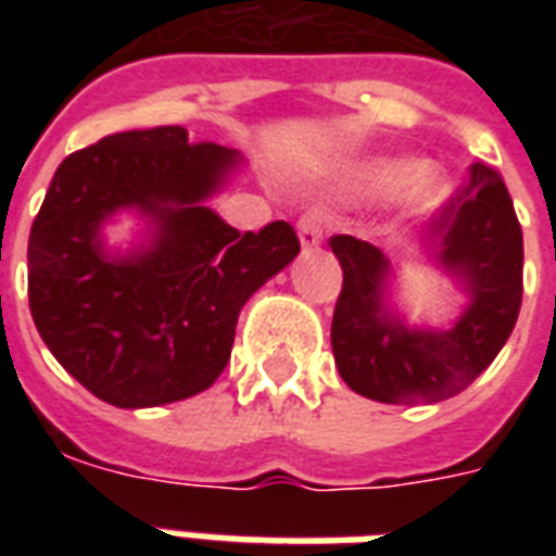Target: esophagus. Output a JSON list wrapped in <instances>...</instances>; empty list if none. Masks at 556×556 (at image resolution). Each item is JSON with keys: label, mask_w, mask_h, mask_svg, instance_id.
<instances>
[{"label": "esophagus", "mask_w": 556, "mask_h": 556, "mask_svg": "<svg viewBox=\"0 0 556 556\" xmlns=\"http://www.w3.org/2000/svg\"><path fill=\"white\" fill-rule=\"evenodd\" d=\"M296 230H300V242L303 248H317L323 242V213L320 210H305L300 222H296Z\"/></svg>", "instance_id": "1"}]
</instances>
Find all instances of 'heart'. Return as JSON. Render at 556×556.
<instances>
[{
	"label": "heart",
	"mask_w": 556,
	"mask_h": 556,
	"mask_svg": "<svg viewBox=\"0 0 556 556\" xmlns=\"http://www.w3.org/2000/svg\"><path fill=\"white\" fill-rule=\"evenodd\" d=\"M409 169L401 167V164H389V167L375 169V181L378 185H395L397 178H404ZM444 192H447V185L441 181V176L435 169L424 167L418 169L413 178H409V199L418 210H432L439 207V201L444 199Z\"/></svg>",
	"instance_id": "b5f03b06"
}]
</instances>
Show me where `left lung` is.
<instances>
[{
    "mask_svg": "<svg viewBox=\"0 0 556 556\" xmlns=\"http://www.w3.org/2000/svg\"><path fill=\"white\" fill-rule=\"evenodd\" d=\"M343 268L331 352L340 378L380 404L444 401L467 389L500 355L522 305V227L491 164L476 161L430 225V256L470 296L453 329H406L383 303L389 262L355 236H331Z\"/></svg>",
    "mask_w": 556,
    "mask_h": 556,
    "instance_id": "1",
    "label": "left lung"
}]
</instances>
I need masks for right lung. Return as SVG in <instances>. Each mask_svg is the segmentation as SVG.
Returning a JSON list of instances; mask_svg holds the SVG:
<instances>
[{
	"instance_id": "right-lung-1",
	"label": "right lung",
	"mask_w": 556,
	"mask_h": 556,
	"mask_svg": "<svg viewBox=\"0 0 556 556\" xmlns=\"http://www.w3.org/2000/svg\"><path fill=\"white\" fill-rule=\"evenodd\" d=\"M236 152L185 126L106 135L56 167L28 239V303L63 369L106 404L199 395L230 361L248 296L300 253L288 222L225 225L201 201ZM121 206L153 216L150 252L109 261L99 225Z\"/></svg>"
}]
</instances>
